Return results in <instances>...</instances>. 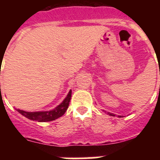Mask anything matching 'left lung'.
<instances>
[{
    "label": "left lung",
    "instance_id": "8db88e82",
    "mask_svg": "<svg viewBox=\"0 0 160 160\" xmlns=\"http://www.w3.org/2000/svg\"><path fill=\"white\" fill-rule=\"evenodd\" d=\"M107 114H109V115H110V116H115V115H114V114H112V113H109V112H107ZM119 117H122V116L119 115Z\"/></svg>",
    "mask_w": 160,
    "mask_h": 160
}]
</instances>
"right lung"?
<instances>
[{
	"instance_id": "add662e5",
	"label": "right lung",
	"mask_w": 160,
	"mask_h": 160,
	"mask_svg": "<svg viewBox=\"0 0 160 160\" xmlns=\"http://www.w3.org/2000/svg\"><path fill=\"white\" fill-rule=\"evenodd\" d=\"M71 92L72 91L70 90L62 102L60 103L58 106L55 107V109H51V110H48V111L28 112L19 109H16L20 114H22L23 116L26 117L27 119H31V120H36V121L38 122H48L51 121V120H55V119L62 116L63 114L65 113V111L67 110L70 99H71Z\"/></svg>"
}]
</instances>
